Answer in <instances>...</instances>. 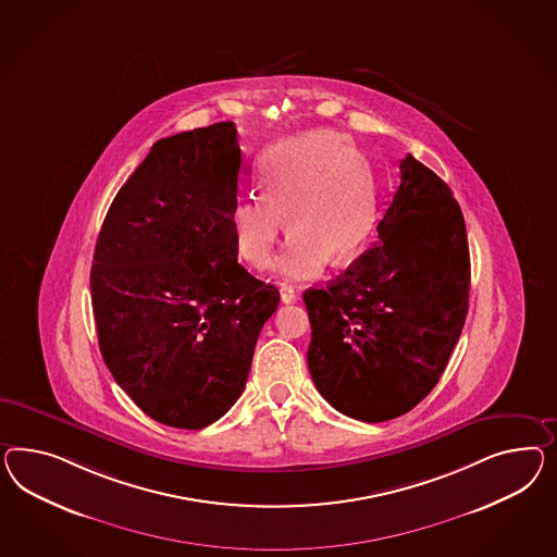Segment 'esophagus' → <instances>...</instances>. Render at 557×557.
Listing matches in <instances>:
<instances>
[{
    "label": "esophagus",
    "mask_w": 557,
    "mask_h": 557,
    "mask_svg": "<svg viewBox=\"0 0 557 557\" xmlns=\"http://www.w3.org/2000/svg\"><path fill=\"white\" fill-rule=\"evenodd\" d=\"M280 294H282V301H284V304H292V301L298 300L296 289L292 286H287V284H282V287H280Z\"/></svg>",
    "instance_id": "1"
}]
</instances>
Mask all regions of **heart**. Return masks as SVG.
<instances>
[{"instance_id": "obj_1", "label": "heart", "mask_w": 557, "mask_h": 557, "mask_svg": "<svg viewBox=\"0 0 557 557\" xmlns=\"http://www.w3.org/2000/svg\"><path fill=\"white\" fill-rule=\"evenodd\" d=\"M261 196H240L228 223L237 256L265 268L284 231L289 239L275 261L286 277L306 280L361 253L375 225V186L367 160L334 132H310L270 151L259 165Z\"/></svg>"}]
</instances>
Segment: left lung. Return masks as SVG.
Wrapping results in <instances>:
<instances>
[{
    "label": "left lung",
    "instance_id": "8db88e82",
    "mask_svg": "<svg viewBox=\"0 0 557 557\" xmlns=\"http://www.w3.org/2000/svg\"><path fill=\"white\" fill-rule=\"evenodd\" d=\"M379 240L320 289H306L308 369L352 420H393L436 387L468 312L465 216L448 184L411 153Z\"/></svg>",
    "mask_w": 557,
    "mask_h": 557
}]
</instances>
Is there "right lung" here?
Instances as JSON below:
<instances>
[{
	"label": "right lung",
	"mask_w": 557,
	"mask_h": 557,
	"mask_svg": "<svg viewBox=\"0 0 557 557\" xmlns=\"http://www.w3.org/2000/svg\"><path fill=\"white\" fill-rule=\"evenodd\" d=\"M233 121L164 137L113 198L90 300L107 369L151 420L202 430L245 389L277 287L237 263Z\"/></svg>",
	"instance_id": "add662e5"
}]
</instances>
